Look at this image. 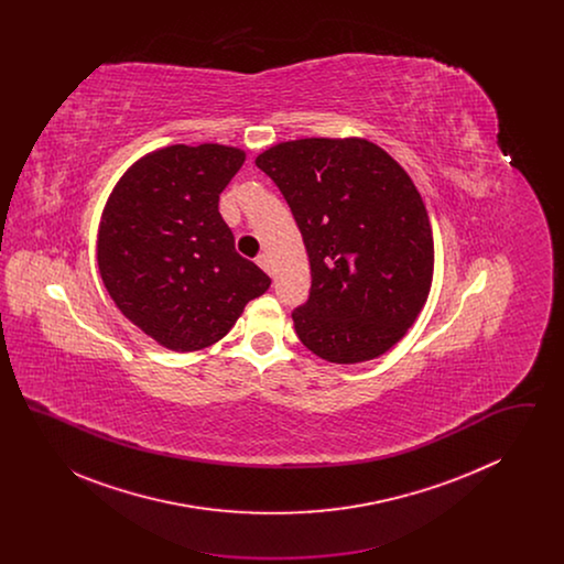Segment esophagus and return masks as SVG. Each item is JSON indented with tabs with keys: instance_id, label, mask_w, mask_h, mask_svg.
Wrapping results in <instances>:
<instances>
[{
	"instance_id": "esophagus-1",
	"label": "esophagus",
	"mask_w": 564,
	"mask_h": 564,
	"mask_svg": "<svg viewBox=\"0 0 564 564\" xmlns=\"http://www.w3.org/2000/svg\"><path fill=\"white\" fill-rule=\"evenodd\" d=\"M256 262H258V267H260V269L267 270V272L270 274L269 253H262V256H258V258H256Z\"/></svg>"
}]
</instances>
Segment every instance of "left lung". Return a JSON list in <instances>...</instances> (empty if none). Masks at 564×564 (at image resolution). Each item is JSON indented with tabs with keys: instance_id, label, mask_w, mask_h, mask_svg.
I'll use <instances>...</instances> for the list:
<instances>
[{
	"instance_id": "1",
	"label": "left lung",
	"mask_w": 564,
	"mask_h": 564,
	"mask_svg": "<svg viewBox=\"0 0 564 564\" xmlns=\"http://www.w3.org/2000/svg\"><path fill=\"white\" fill-rule=\"evenodd\" d=\"M256 164L285 196L311 262L308 302L292 313L300 343L343 366L395 347L433 281L430 215L402 164L361 137L281 141Z\"/></svg>"
}]
</instances>
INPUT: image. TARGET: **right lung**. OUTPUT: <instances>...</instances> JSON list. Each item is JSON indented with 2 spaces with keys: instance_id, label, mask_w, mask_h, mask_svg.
I'll return each instance as SVG.
<instances>
[{
  "instance_id": "obj_1",
  "label": "right lung",
  "mask_w": 564,
  "mask_h": 564,
  "mask_svg": "<svg viewBox=\"0 0 564 564\" xmlns=\"http://www.w3.org/2000/svg\"><path fill=\"white\" fill-rule=\"evenodd\" d=\"M242 162L241 148L175 143L134 161L109 194L97 232L104 285L164 349L212 347L270 288L217 209Z\"/></svg>"
}]
</instances>
